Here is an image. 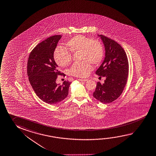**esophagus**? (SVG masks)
<instances>
[{
	"instance_id": "1",
	"label": "esophagus",
	"mask_w": 156,
	"mask_h": 156,
	"mask_svg": "<svg viewBox=\"0 0 156 156\" xmlns=\"http://www.w3.org/2000/svg\"><path fill=\"white\" fill-rule=\"evenodd\" d=\"M79 81H81V82H87V79H78Z\"/></svg>"
}]
</instances>
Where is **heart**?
<instances>
[{"label":"heart","mask_w":156,"mask_h":156,"mask_svg":"<svg viewBox=\"0 0 156 156\" xmlns=\"http://www.w3.org/2000/svg\"><path fill=\"white\" fill-rule=\"evenodd\" d=\"M67 48L58 47L54 51L55 61L60 67L67 66L72 60L71 53L80 51L82 62L75 63L69 69L70 74L76 77H86L92 71L91 64L98 65L104 56L103 47L100 41L83 35H77L67 42Z\"/></svg>","instance_id":"obj_1"}]
</instances>
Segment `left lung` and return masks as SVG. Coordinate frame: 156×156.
Segmentation results:
<instances>
[{"label": "left lung", "instance_id": "8db88e82", "mask_svg": "<svg viewBox=\"0 0 156 156\" xmlns=\"http://www.w3.org/2000/svg\"><path fill=\"white\" fill-rule=\"evenodd\" d=\"M105 46V58L96 72L100 77H105L103 84L97 83L94 97L103 103H109L118 99L122 93L127 81V56L119 44L104 35H98Z\"/></svg>", "mask_w": 156, "mask_h": 156}]
</instances>
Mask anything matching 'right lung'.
Wrapping results in <instances>:
<instances>
[{
    "mask_svg": "<svg viewBox=\"0 0 156 156\" xmlns=\"http://www.w3.org/2000/svg\"><path fill=\"white\" fill-rule=\"evenodd\" d=\"M61 38L62 35H54L41 42L31 51L28 61L27 74L31 85L36 95L49 105L57 104L66 98L71 83H56L57 76L62 73L54 59V52Z\"/></svg>",
    "mask_w": 156,
    "mask_h": 156,
    "instance_id": "1",
    "label": "right lung"
}]
</instances>
